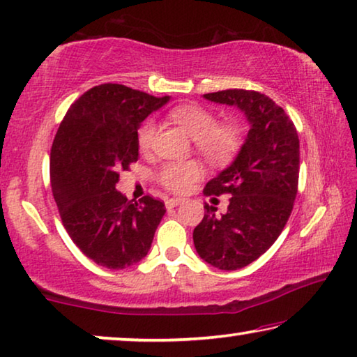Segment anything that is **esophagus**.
Segmentation results:
<instances>
[{
	"label": "esophagus",
	"instance_id": "1",
	"mask_svg": "<svg viewBox=\"0 0 357 357\" xmlns=\"http://www.w3.org/2000/svg\"><path fill=\"white\" fill-rule=\"evenodd\" d=\"M183 199H180V197H167L166 199V207L167 209H172V207H177L178 204H182Z\"/></svg>",
	"mask_w": 357,
	"mask_h": 357
}]
</instances>
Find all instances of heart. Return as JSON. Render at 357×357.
Wrapping results in <instances>:
<instances>
[{
	"mask_svg": "<svg viewBox=\"0 0 357 357\" xmlns=\"http://www.w3.org/2000/svg\"><path fill=\"white\" fill-rule=\"evenodd\" d=\"M169 118L178 124L191 139L195 148L207 161L213 164L228 162L241 146V129L234 123H217L215 114L201 105L175 107ZM156 135V124L146 121L139 130V146L148 151L153 146ZM199 175V167L195 162H169L164 166L158 178L172 191H183Z\"/></svg>",
	"mask_w": 357,
	"mask_h": 357,
	"instance_id": "obj_1",
	"label": "heart"
}]
</instances>
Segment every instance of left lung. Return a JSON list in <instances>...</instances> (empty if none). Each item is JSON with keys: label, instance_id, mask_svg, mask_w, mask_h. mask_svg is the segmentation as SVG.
I'll use <instances>...</instances> for the list:
<instances>
[{"label": "left lung", "instance_id": "obj_1", "mask_svg": "<svg viewBox=\"0 0 357 357\" xmlns=\"http://www.w3.org/2000/svg\"><path fill=\"white\" fill-rule=\"evenodd\" d=\"M202 97L239 108L250 126L234 161L204 188L207 196L231 195L228 211L217 215L206 204L193 231L202 260L234 271L265 254L286 227L297 196L300 140L286 112L265 94L227 89Z\"/></svg>", "mask_w": 357, "mask_h": 357}]
</instances>
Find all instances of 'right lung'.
Listing matches in <instances>:
<instances>
[{"label":"right lung","mask_w":357,"mask_h":357,"mask_svg":"<svg viewBox=\"0 0 357 357\" xmlns=\"http://www.w3.org/2000/svg\"><path fill=\"white\" fill-rule=\"evenodd\" d=\"M171 97L123 84H100L68 108L51 150V186L60 218L79 250L108 270L146 257L166 213L151 196L129 201L114 188L119 172L139 160V130Z\"/></svg>","instance_id":"1"}]
</instances>
